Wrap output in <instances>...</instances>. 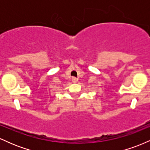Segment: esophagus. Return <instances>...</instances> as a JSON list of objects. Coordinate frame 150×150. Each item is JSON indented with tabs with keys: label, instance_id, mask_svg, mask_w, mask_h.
<instances>
[{
	"label": "esophagus",
	"instance_id": "34e87169",
	"mask_svg": "<svg viewBox=\"0 0 150 150\" xmlns=\"http://www.w3.org/2000/svg\"><path fill=\"white\" fill-rule=\"evenodd\" d=\"M72 81H73V83H75L77 82V79L75 77H72Z\"/></svg>",
	"mask_w": 150,
	"mask_h": 150
}]
</instances>
